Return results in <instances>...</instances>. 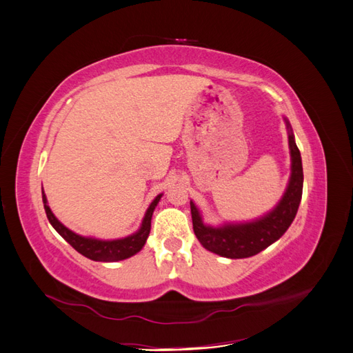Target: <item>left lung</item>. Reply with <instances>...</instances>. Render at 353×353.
I'll return each mask as SVG.
<instances>
[{
  "label": "left lung",
  "mask_w": 353,
  "mask_h": 353,
  "mask_svg": "<svg viewBox=\"0 0 353 353\" xmlns=\"http://www.w3.org/2000/svg\"><path fill=\"white\" fill-rule=\"evenodd\" d=\"M289 128V147L292 156V175L288 190L280 203L265 217L244 223V225H226L223 228H211L203 225L201 214L193 202H190L193 230L199 243L216 254L230 259H243L254 256L265 250L266 247L276 243L285 234L290 223L294 221L298 206L303 197V163L301 154L295 143L294 134Z\"/></svg>",
  "instance_id": "8db88e82"
}]
</instances>
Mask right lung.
I'll return each mask as SVG.
<instances>
[{
  "label": "right lung",
  "instance_id": "1",
  "mask_svg": "<svg viewBox=\"0 0 353 353\" xmlns=\"http://www.w3.org/2000/svg\"><path fill=\"white\" fill-rule=\"evenodd\" d=\"M41 196H43V203H45V211L46 216L50 225L54 226V229L61 235L65 241L70 244L76 252H79L81 254H83L85 257H88L91 261L96 262H117V261H123L130 257L133 254H136L137 252H141V248L143 247V244L147 243V238L150 235L151 230V217L152 212L156 210V206L160 201L161 194H159L156 199L152 201V203L150 205V208L147 210V214H145L143 221L141 229L136 232V234L123 238V239H114V241H101V239H94V238H85L81 235H76L74 232H72L70 229H67L64 225H61L57 220V217L50 211V208L48 206V201L45 192L41 188Z\"/></svg>",
  "mask_w": 353,
  "mask_h": 353
}]
</instances>
